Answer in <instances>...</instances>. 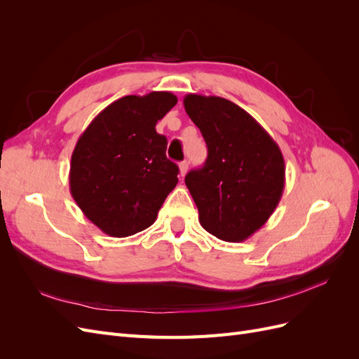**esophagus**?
Listing matches in <instances>:
<instances>
[{
    "label": "esophagus",
    "instance_id": "1",
    "mask_svg": "<svg viewBox=\"0 0 359 359\" xmlns=\"http://www.w3.org/2000/svg\"><path fill=\"white\" fill-rule=\"evenodd\" d=\"M189 170V161H181L180 163V175L184 177Z\"/></svg>",
    "mask_w": 359,
    "mask_h": 359
}]
</instances>
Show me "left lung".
Masks as SVG:
<instances>
[{
  "label": "left lung",
  "instance_id": "8db88e82",
  "mask_svg": "<svg viewBox=\"0 0 359 359\" xmlns=\"http://www.w3.org/2000/svg\"><path fill=\"white\" fill-rule=\"evenodd\" d=\"M184 107L208 147L201 169L186 175L206 232L241 243L274 212L285 189V158L265 128L240 106L187 94Z\"/></svg>",
  "mask_w": 359,
  "mask_h": 359
}]
</instances>
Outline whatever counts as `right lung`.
<instances>
[{
    "mask_svg": "<svg viewBox=\"0 0 359 359\" xmlns=\"http://www.w3.org/2000/svg\"><path fill=\"white\" fill-rule=\"evenodd\" d=\"M168 91L126 95L86 127L70 163V193L86 219L106 235L124 238L147 229L178 182L166 157L158 119L177 104Z\"/></svg>",
    "mask_w": 359,
    "mask_h": 359,
    "instance_id": "right-lung-1",
    "label": "right lung"
}]
</instances>
